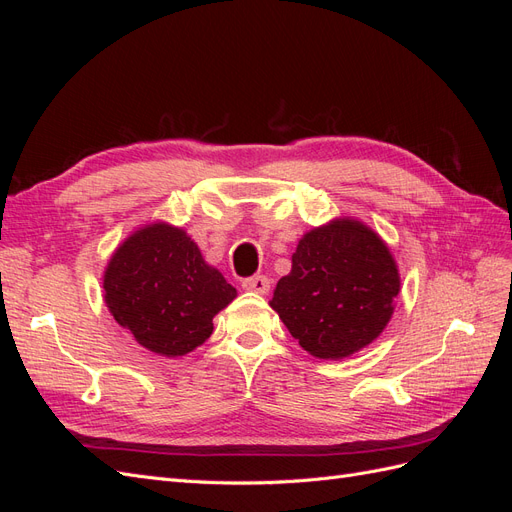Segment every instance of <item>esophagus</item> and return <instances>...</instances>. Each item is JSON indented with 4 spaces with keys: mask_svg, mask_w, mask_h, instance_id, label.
Wrapping results in <instances>:
<instances>
[{
    "mask_svg": "<svg viewBox=\"0 0 512 512\" xmlns=\"http://www.w3.org/2000/svg\"><path fill=\"white\" fill-rule=\"evenodd\" d=\"M243 288L250 290V292L267 294L269 288H271V282H269V277H265V275H252V277H245Z\"/></svg>",
    "mask_w": 512,
    "mask_h": 512,
    "instance_id": "obj_1",
    "label": "esophagus"
}]
</instances>
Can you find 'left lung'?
Masks as SVG:
<instances>
[{"instance_id":"obj_1","label":"left lung","mask_w":512,"mask_h":512,"mask_svg":"<svg viewBox=\"0 0 512 512\" xmlns=\"http://www.w3.org/2000/svg\"><path fill=\"white\" fill-rule=\"evenodd\" d=\"M399 284L395 258L378 232L339 218L305 232L269 305L303 350L339 361L384 331Z\"/></svg>"}]
</instances>
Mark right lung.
<instances>
[{
	"label": "right lung",
	"instance_id": "add662e5",
	"mask_svg": "<svg viewBox=\"0 0 512 512\" xmlns=\"http://www.w3.org/2000/svg\"><path fill=\"white\" fill-rule=\"evenodd\" d=\"M102 286L121 327L168 359L205 344L213 316L237 297L188 232L166 222L134 230L108 260Z\"/></svg>",
	"mask_w": 512,
	"mask_h": 512
}]
</instances>
